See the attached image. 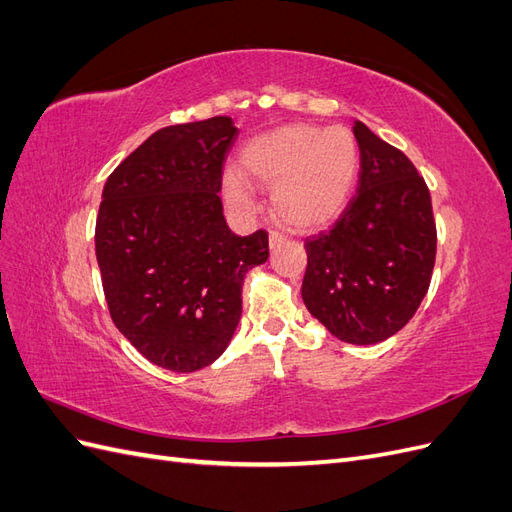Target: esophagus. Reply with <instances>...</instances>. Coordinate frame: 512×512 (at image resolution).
Segmentation results:
<instances>
[{"mask_svg": "<svg viewBox=\"0 0 512 512\" xmlns=\"http://www.w3.org/2000/svg\"><path fill=\"white\" fill-rule=\"evenodd\" d=\"M284 241H286V239H284L282 232H277V230H271V232H269V247H271V250H275V247H280Z\"/></svg>", "mask_w": 512, "mask_h": 512, "instance_id": "34e87169", "label": "esophagus"}]
</instances>
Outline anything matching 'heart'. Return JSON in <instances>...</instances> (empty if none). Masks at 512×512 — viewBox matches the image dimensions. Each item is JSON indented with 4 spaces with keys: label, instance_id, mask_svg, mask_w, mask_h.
<instances>
[{
    "label": "heart",
    "instance_id": "obj_1",
    "mask_svg": "<svg viewBox=\"0 0 512 512\" xmlns=\"http://www.w3.org/2000/svg\"><path fill=\"white\" fill-rule=\"evenodd\" d=\"M247 179L273 185V209L294 228H318L331 222L348 203L359 170V145L348 128L290 123L247 143L241 151ZM228 203L252 211L245 183L224 177Z\"/></svg>",
    "mask_w": 512,
    "mask_h": 512
}]
</instances>
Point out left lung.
<instances>
[{
  "label": "left lung",
  "mask_w": 512,
  "mask_h": 512,
  "mask_svg": "<svg viewBox=\"0 0 512 512\" xmlns=\"http://www.w3.org/2000/svg\"><path fill=\"white\" fill-rule=\"evenodd\" d=\"M359 188L337 222L305 239L303 303L331 335L378 344L404 329L436 265V222L425 179L397 147L354 121Z\"/></svg>",
  "instance_id": "1"
}]
</instances>
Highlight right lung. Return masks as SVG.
Masks as SVG:
<instances>
[{
  "label": "right lung",
  "instance_id": "1",
  "mask_svg": "<svg viewBox=\"0 0 512 512\" xmlns=\"http://www.w3.org/2000/svg\"><path fill=\"white\" fill-rule=\"evenodd\" d=\"M237 134L230 117L162 128L102 190L96 258L108 312L147 361L179 374L226 350L243 277L269 258L267 230L239 237L222 213V168Z\"/></svg>",
  "mask_w": 512,
  "mask_h": 512
}]
</instances>
